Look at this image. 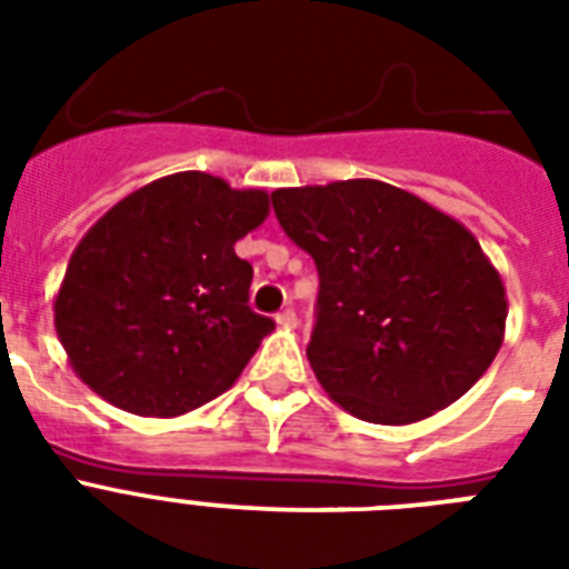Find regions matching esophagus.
<instances>
[{"label":"esophagus","mask_w":569,"mask_h":569,"mask_svg":"<svg viewBox=\"0 0 569 569\" xmlns=\"http://www.w3.org/2000/svg\"><path fill=\"white\" fill-rule=\"evenodd\" d=\"M277 325H280V328H295V325H298V316H295L292 307H286V310L277 312Z\"/></svg>","instance_id":"obj_1"}]
</instances>
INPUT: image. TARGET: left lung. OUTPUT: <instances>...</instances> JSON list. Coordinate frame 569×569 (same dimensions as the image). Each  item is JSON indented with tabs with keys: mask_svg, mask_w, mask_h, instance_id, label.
<instances>
[{
	"mask_svg": "<svg viewBox=\"0 0 569 569\" xmlns=\"http://www.w3.org/2000/svg\"><path fill=\"white\" fill-rule=\"evenodd\" d=\"M271 203L319 271L307 357L348 413L419 422L487 372L508 303L463 223L378 180L277 189Z\"/></svg>",
	"mask_w": 569,
	"mask_h": 569,
	"instance_id": "8db88e82",
	"label": "left lung"
}]
</instances>
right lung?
Masks as SVG:
<instances>
[{"instance_id":"obj_1","label":"right lung","mask_w":569,"mask_h":569,"mask_svg":"<svg viewBox=\"0 0 569 569\" xmlns=\"http://www.w3.org/2000/svg\"><path fill=\"white\" fill-rule=\"evenodd\" d=\"M266 191L182 171L111 206L70 257L56 330L76 375L120 410L180 416L230 389L274 321L248 307L236 241Z\"/></svg>"}]
</instances>
